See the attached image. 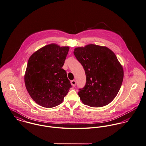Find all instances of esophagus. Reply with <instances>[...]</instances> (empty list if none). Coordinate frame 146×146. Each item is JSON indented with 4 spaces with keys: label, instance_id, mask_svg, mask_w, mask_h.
I'll use <instances>...</instances> for the list:
<instances>
[{
    "label": "esophagus",
    "instance_id": "obj_1",
    "mask_svg": "<svg viewBox=\"0 0 146 146\" xmlns=\"http://www.w3.org/2000/svg\"><path fill=\"white\" fill-rule=\"evenodd\" d=\"M71 84H72V86L74 87V86H76V80H72V81H71Z\"/></svg>",
    "mask_w": 146,
    "mask_h": 146
}]
</instances>
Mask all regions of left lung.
<instances>
[{
  "label": "left lung",
  "instance_id": "left-lung-1",
  "mask_svg": "<svg viewBox=\"0 0 146 146\" xmlns=\"http://www.w3.org/2000/svg\"><path fill=\"white\" fill-rule=\"evenodd\" d=\"M73 53L86 73V85L78 92L82 103L96 108L111 103L123 78V70L115 53L106 47L93 44L76 48Z\"/></svg>",
  "mask_w": 146,
  "mask_h": 146
}]
</instances>
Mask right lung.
I'll return each instance as SVG.
<instances>
[{
    "label": "right lung",
    "instance_id": "1",
    "mask_svg": "<svg viewBox=\"0 0 146 146\" xmlns=\"http://www.w3.org/2000/svg\"><path fill=\"white\" fill-rule=\"evenodd\" d=\"M69 49L50 44L29 59L24 77L26 89L35 102L43 107L60 105L72 88L66 71L62 68Z\"/></svg>",
    "mask_w": 146,
    "mask_h": 146
}]
</instances>
